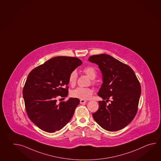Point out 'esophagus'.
<instances>
[{
    "mask_svg": "<svg viewBox=\"0 0 161 161\" xmlns=\"http://www.w3.org/2000/svg\"><path fill=\"white\" fill-rule=\"evenodd\" d=\"M86 101L85 100H83V99L80 100V104H84V103H86Z\"/></svg>",
    "mask_w": 161,
    "mask_h": 161,
    "instance_id": "1",
    "label": "esophagus"
}]
</instances>
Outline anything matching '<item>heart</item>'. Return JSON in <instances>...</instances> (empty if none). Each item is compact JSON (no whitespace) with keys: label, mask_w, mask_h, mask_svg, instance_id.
Listing matches in <instances>:
<instances>
[{"label":"heart","mask_w":161,"mask_h":161,"mask_svg":"<svg viewBox=\"0 0 161 161\" xmlns=\"http://www.w3.org/2000/svg\"><path fill=\"white\" fill-rule=\"evenodd\" d=\"M84 72L91 79H95L97 75V71L95 68L92 66H87L83 70ZM77 73L75 70H73L70 73L69 75V84L71 86H75L77 80ZM93 83H95L94 81H92ZM93 93V89L91 88H81L79 87L73 90L70 92L71 96L75 98H80L83 100H86L91 98Z\"/></svg>","instance_id":"obj_1"}]
</instances>
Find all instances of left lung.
I'll return each mask as SVG.
<instances>
[{
  "instance_id": "1",
  "label": "left lung",
  "mask_w": 161,
  "mask_h": 161,
  "mask_svg": "<svg viewBox=\"0 0 161 161\" xmlns=\"http://www.w3.org/2000/svg\"><path fill=\"white\" fill-rule=\"evenodd\" d=\"M88 61L98 66L103 81L97 93L103 100L98 101V110L92 114L93 119L107 131L120 130L137 113L141 93L140 82L129 66L109 55H94ZM109 98L111 103L107 105Z\"/></svg>"
}]
</instances>
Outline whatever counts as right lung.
Wrapping results in <instances>:
<instances>
[{
  "label": "right lung",
  "mask_w": 161,
  "mask_h": 161,
  "mask_svg": "<svg viewBox=\"0 0 161 161\" xmlns=\"http://www.w3.org/2000/svg\"><path fill=\"white\" fill-rule=\"evenodd\" d=\"M81 64L75 57L58 56L29 74L23 89L25 108L31 121L43 131H59L72 118L79 98L70 97L58 103L56 98L68 96L69 75Z\"/></svg>",
  "instance_id": "right-lung-1"
}]
</instances>
